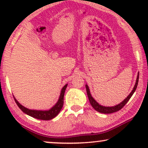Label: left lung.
Listing matches in <instances>:
<instances>
[{"mask_svg":"<svg viewBox=\"0 0 148 148\" xmlns=\"http://www.w3.org/2000/svg\"><path fill=\"white\" fill-rule=\"evenodd\" d=\"M138 81H139V73H138V75H137L136 82H135L134 88H133V90L131 91V92L130 93V94H129V96H127V98L123 101V102H121L120 104H117V105H116V106H102V105L99 104V103L97 102L96 101L94 100V98L92 96V95H91V93H90V89H89V87L88 85L86 84L87 94H88V96L89 100H90V104H91V105H92V106L93 107V108L95 109V110L100 113H104V114H110V113L117 112V111L120 110L121 109L127 104V102L129 100V99L131 98V97L133 96V94H134V92H135V90H136V89H137V84H138Z\"/></svg>","mask_w":148,"mask_h":148,"instance_id":"8db88e82","label":"left lung"}]
</instances>
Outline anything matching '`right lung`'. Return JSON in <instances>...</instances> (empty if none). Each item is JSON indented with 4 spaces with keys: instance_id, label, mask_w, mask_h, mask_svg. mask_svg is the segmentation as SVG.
Wrapping results in <instances>:
<instances>
[{
    "instance_id": "1",
    "label": "right lung",
    "mask_w": 148,
    "mask_h": 148,
    "mask_svg": "<svg viewBox=\"0 0 148 148\" xmlns=\"http://www.w3.org/2000/svg\"><path fill=\"white\" fill-rule=\"evenodd\" d=\"M68 84H66L65 86H63V88H62L61 92H60V94L59 96V98L57 101V102L56 103L55 105H54V106H52L51 108L49 109L48 110H31V109L25 108V106H22L18 101L16 100V98L14 97L15 101L16 104H17V106H19V108L25 113V114L29 115V116L34 117V118L40 119V120H44V121H48V120H51V119H54V117L58 115V113L60 112V111L61 110L63 106V102H64V92H65V90L67 87Z\"/></svg>"
}]
</instances>
